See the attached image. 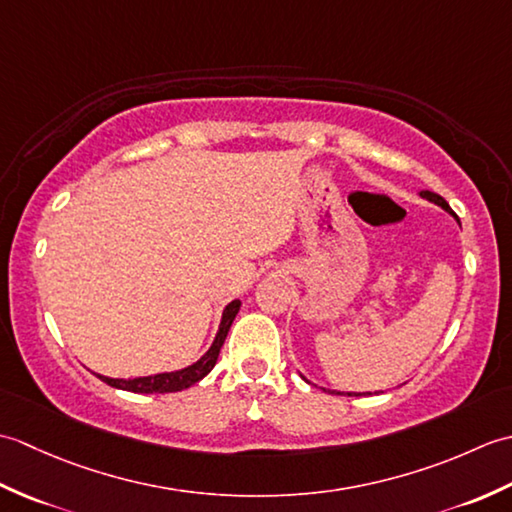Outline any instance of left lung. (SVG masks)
<instances>
[{"instance_id":"obj_1","label":"left lung","mask_w":512,"mask_h":512,"mask_svg":"<svg viewBox=\"0 0 512 512\" xmlns=\"http://www.w3.org/2000/svg\"><path fill=\"white\" fill-rule=\"evenodd\" d=\"M420 198H424V200H429V202H433V204H438L440 206V209H444V211H447L449 215H453L455 217V213L451 211V206L447 204V200H444V198H440V195L438 193H433V191H420ZM455 220H458V217H455ZM303 380H306V383H310V380L306 378V376H301ZM323 391H328V389H323ZM330 394H339L341 396V391H330ZM347 396H361V394H354V391H347Z\"/></svg>"}]
</instances>
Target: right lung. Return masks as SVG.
I'll use <instances>...</instances> for the list:
<instances>
[{
    "label": "right lung",
    "mask_w": 512,
    "mask_h": 512,
    "mask_svg": "<svg viewBox=\"0 0 512 512\" xmlns=\"http://www.w3.org/2000/svg\"><path fill=\"white\" fill-rule=\"evenodd\" d=\"M239 308H242V301L239 299L228 303L222 312L220 328H217V334H215L211 347L198 358V361L187 365V367L176 369V372H162V374L138 376V378H110L103 374H96V376H99L103 383H107L110 387L132 391V394H171V391L189 389L191 385L200 383V380L215 367L217 356H220V350L226 341V334H228V330H231Z\"/></svg>",
    "instance_id": "right-lung-1"
}]
</instances>
